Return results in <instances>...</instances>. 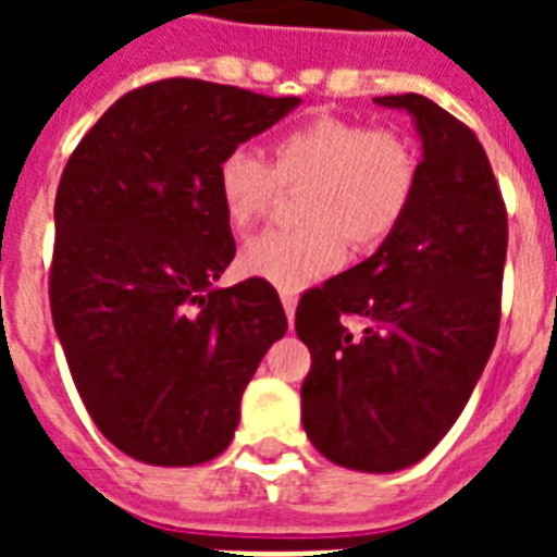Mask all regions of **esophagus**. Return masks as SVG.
<instances>
[{
    "label": "esophagus",
    "mask_w": 557,
    "mask_h": 557,
    "mask_svg": "<svg viewBox=\"0 0 557 557\" xmlns=\"http://www.w3.org/2000/svg\"><path fill=\"white\" fill-rule=\"evenodd\" d=\"M280 300H283V309H286V318H288V323H292V326H295V309H297V297L292 295V292H283V295H280Z\"/></svg>",
    "instance_id": "esophagus-1"
}]
</instances>
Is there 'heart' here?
<instances>
[{"mask_svg":"<svg viewBox=\"0 0 557 557\" xmlns=\"http://www.w3.org/2000/svg\"><path fill=\"white\" fill-rule=\"evenodd\" d=\"M304 225L265 231L239 253L248 277L300 292L338 269L347 243L375 248L405 219L419 182L413 144L387 126L352 117H314L274 141V168L248 147L216 164V193L227 225L248 231L265 216L280 185H304Z\"/></svg>","mask_w":557,"mask_h":557,"instance_id":"obj_1","label":"heart"}]
</instances>
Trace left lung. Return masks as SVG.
Wrapping results in <instances>:
<instances>
[{
	"label": "left lung",
	"mask_w": 557,
	"mask_h": 557,
	"mask_svg": "<svg viewBox=\"0 0 557 557\" xmlns=\"http://www.w3.org/2000/svg\"><path fill=\"white\" fill-rule=\"evenodd\" d=\"M379 107L413 117L419 182L379 251L297 304L312 352L304 431L335 466L389 474L428 457L474 393L500 330L509 222L483 144L424 95ZM341 313L368 330L356 339Z\"/></svg>",
	"instance_id": "1"
}]
</instances>
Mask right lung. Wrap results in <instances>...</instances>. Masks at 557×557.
Returning <instances> with one entry per match:
<instances>
[{
    "instance_id": "1",
    "label": "right lung",
    "mask_w": 557,
    "mask_h": 557,
    "mask_svg": "<svg viewBox=\"0 0 557 557\" xmlns=\"http://www.w3.org/2000/svg\"><path fill=\"white\" fill-rule=\"evenodd\" d=\"M297 107L159 81L115 100L65 164L51 318L83 405L126 457L168 468L219 457L248 381L286 335L265 280L216 286L236 253L216 164Z\"/></svg>"
}]
</instances>
